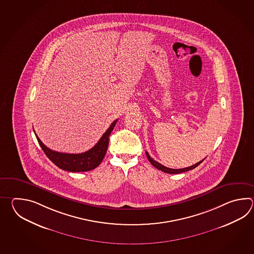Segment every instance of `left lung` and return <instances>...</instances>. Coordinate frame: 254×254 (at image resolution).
Segmentation results:
<instances>
[{
    "mask_svg": "<svg viewBox=\"0 0 254 254\" xmlns=\"http://www.w3.org/2000/svg\"><path fill=\"white\" fill-rule=\"evenodd\" d=\"M146 155H147V158H148V160L150 161L151 164L154 166V167L157 168L158 170H160V171H162V172H164V173H171V174H177V173H185V172H188L190 170H192V169H194V168L197 167L199 164H200L201 162L204 161V159L203 160H201L200 162H197L196 164L194 165H191V166H190V167L183 168V169H171V168L165 167V166H163L162 164L161 163H159V162H156V161H154L152 158H151L150 155H149V153L146 151Z\"/></svg>",
    "mask_w": 254,
    "mask_h": 254,
    "instance_id": "obj_1",
    "label": "left lung"
}]
</instances>
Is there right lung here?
Segmentation results:
<instances>
[{
    "label": "right lung",
    "instance_id": "right-lung-1",
    "mask_svg": "<svg viewBox=\"0 0 254 254\" xmlns=\"http://www.w3.org/2000/svg\"><path fill=\"white\" fill-rule=\"evenodd\" d=\"M117 121L118 120H115L114 123L110 125L107 130L103 133L101 139L91 150L82 153H78V154H74V153L70 154V153H64V152L53 151L49 149L47 146L44 145L42 140L39 139L36 133L35 132L34 133L36 135L39 144L43 149L44 153L46 154V156L48 157L57 167L71 173L88 172L98 167L103 161L108 149L109 136L111 134L112 130L114 129Z\"/></svg>",
    "mask_w": 254,
    "mask_h": 254
}]
</instances>
